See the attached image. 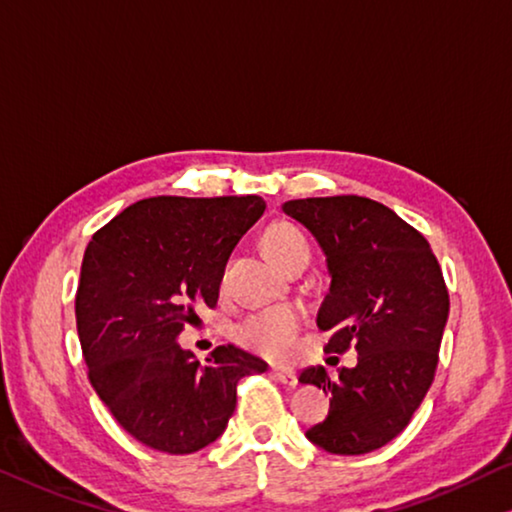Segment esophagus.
<instances>
[{
    "label": "esophagus",
    "mask_w": 512,
    "mask_h": 512,
    "mask_svg": "<svg viewBox=\"0 0 512 512\" xmlns=\"http://www.w3.org/2000/svg\"><path fill=\"white\" fill-rule=\"evenodd\" d=\"M272 377L281 384H286V387H295L297 384V373L293 368H283V366H274L272 368Z\"/></svg>",
    "instance_id": "obj_1"
}]
</instances>
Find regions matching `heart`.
<instances>
[{
	"instance_id": "heart-1",
	"label": "heart",
	"mask_w": 512,
	"mask_h": 512,
	"mask_svg": "<svg viewBox=\"0 0 512 512\" xmlns=\"http://www.w3.org/2000/svg\"><path fill=\"white\" fill-rule=\"evenodd\" d=\"M263 247L272 261L281 265L297 251L309 249V242L297 226L277 222L265 231ZM302 325L304 313L297 306H272V309L258 311L245 322H240L238 341L265 359H286L293 355Z\"/></svg>"
}]
</instances>
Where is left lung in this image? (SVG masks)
<instances>
[{"label":"left lung","instance_id":"1","mask_svg":"<svg viewBox=\"0 0 512 512\" xmlns=\"http://www.w3.org/2000/svg\"><path fill=\"white\" fill-rule=\"evenodd\" d=\"M327 256L332 283L318 327L327 350L355 348L357 366L329 375L322 366L300 382L329 393L325 421L306 430L334 455H364L389 444L426 398L439 361L448 290L423 235L366 196H318L283 203Z\"/></svg>","mask_w":512,"mask_h":512}]
</instances>
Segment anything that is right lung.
<instances>
[{
    "label": "right lung",
    "instance_id": "right-lung-1",
    "mask_svg": "<svg viewBox=\"0 0 512 512\" xmlns=\"http://www.w3.org/2000/svg\"><path fill=\"white\" fill-rule=\"evenodd\" d=\"M261 196H153L93 233L75 295L89 380L137 442L171 455L201 451L226 430L235 387L267 364L219 345L201 364L178 345L215 306L233 247L263 215Z\"/></svg>",
    "mask_w": 512,
    "mask_h": 512
}]
</instances>
